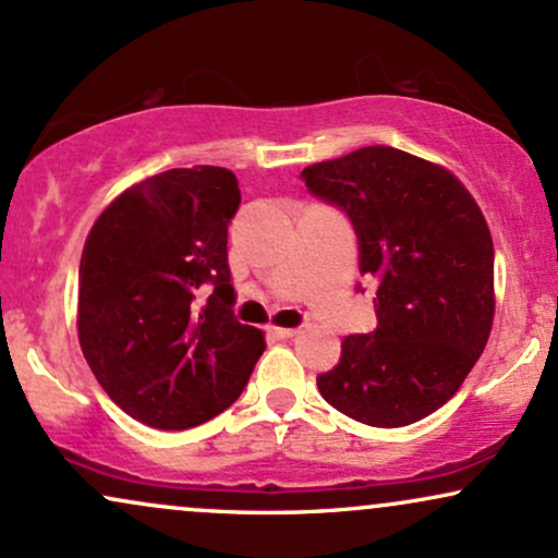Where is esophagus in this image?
<instances>
[{
    "mask_svg": "<svg viewBox=\"0 0 558 558\" xmlns=\"http://www.w3.org/2000/svg\"><path fill=\"white\" fill-rule=\"evenodd\" d=\"M268 333H271V337H277V339H290V337H294V333H298V329H279V326H271Z\"/></svg>",
    "mask_w": 558,
    "mask_h": 558,
    "instance_id": "obj_1",
    "label": "esophagus"
}]
</instances>
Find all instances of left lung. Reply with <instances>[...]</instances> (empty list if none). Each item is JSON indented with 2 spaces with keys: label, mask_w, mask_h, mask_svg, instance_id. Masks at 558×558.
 I'll return each instance as SVG.
<instances>
[{
  "label": "left lung",
  "mask_w": 558,
  "mask_h": 558,
  "mask_svg": "<svg viewBox=\"0 0 558 558\" xmlns=\"http://www.w3.org/2000/svg\"><path fill=\"white\" fill-rule=\"evenodd\" d=\"M307 193L342 208L378 326L350 333L316 378L352 421L402 428L454 397L494 324V240L473 195L444 167L368 146L303 169ZM357 292H365L357 284Z\"/></svg>",
  "instance_id": "left-lung-1"
}]
</instances>
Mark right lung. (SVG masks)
<instances>
[{"instance_id":"obj_1","label":"right lung","mask_w":558,"mask_h":558,"mask_svg":"<svg viewBox=\"0 0 558 558\" xmlns=\"http://www.w3.org/2000/svg\"><path fill=\"white\" fill-rule=\"evenodd\" d=\"M238 177L221 167L148 177L85 240L77 337L117 408L159 430L225 412L264 355V331L232 311L227 225Z\"/></svg>"}]
</instances>
